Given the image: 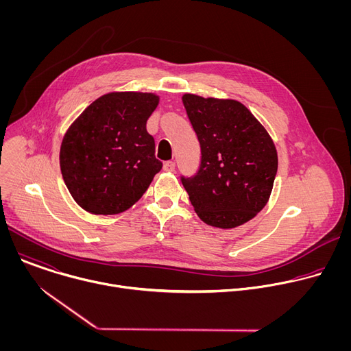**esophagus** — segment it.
Masks as SVG:
<instances>
[{
  "label": "esophagus",
  "instance_id": "obj_1",
  "mask_svg": "<svg viewBox=\"0 0 351 351\" xmlns=\"http://www.w3.org/2000/svg\"><path fill=\"white\" fill-rule=\"evenodd\" d=\"M164 171L167 172H173L175 171V162L173 161H167L164 164Z\"/></svg>",
  "mask_w": 351,
  "mask_h": 351
}]
</instances>
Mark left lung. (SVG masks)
Masks as SVG:
<instances>
[{
	"instance_id": "1",
	"label": "left lung",
	"mask_w": 351,
	"mask_h": 351,
	"mask_svg": "<svg viewBox=\"0 0 351 351\" xmlns=\"http://www.w3.org/2000/svg\"><path fill=\"white\" fill-rule=\"evenodd\" d=\"M182 101L202 148L197 173L180 176L194 211L222 229L253 219L268 203L278 171L271 136L236 99L184 94Z\"/></svg>"
}]
</instances>
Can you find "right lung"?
<instances>
[{
  "label": "right lung",
  "instance_id": "add662e5",
  "mask_svg": "<svg viewBox=\"0 0 351 351\" xmlns=\"http://www.w3.org/2000/svg\"><path fill=\"white\" fill-rule=\"evenodd\" d=\"M160 97L108 93L91 103L64 136L60 165L75 202L87 213L114 215L145 193L162 162L147 119Z\"/></svg>",
  "mask_w": 351,
  "mask_h": 351
}]
</instances>
